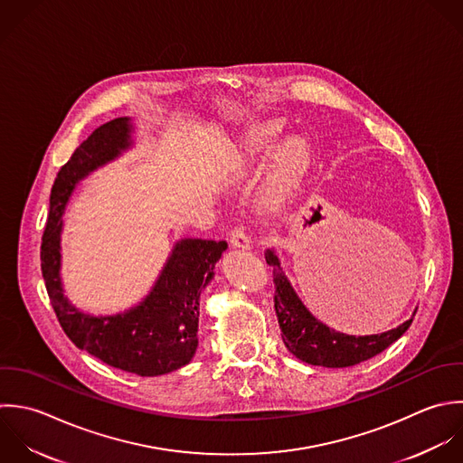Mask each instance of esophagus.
<instances>
[{
  "instance_id": "esophagus-1",
  "label": "esophagus",
  "mask_w": 463,
  "mask_h": 463,
  "mask_svg": "<svg viewBox=\"0 0 463 463\" xmlns=\"http://www.w3.org/2000/svg\"><path fill=\"white\" fill-rule=\"evenodd\" d=\"M231 245H232L234 249H243V250H247V249L252 247V245H250V240H249V236H247V232H245L241 227H236L234 231H231Z\"/></svg>"
}]
</instances>
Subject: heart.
<instances>
[{"label": "heart", "mask_w": 463, "mask_h": 463, "mask_svg": "<svg viewBox=\"0 0 463 463\" xmlns=\"http://www.w3.org/2000/svg\"><path fill=\"white\" fill-rule=\"evenodd\" d=\"M272 135L274 133L270 131L249 140L245 146L247 158H256L258 155L267 151V147L272 142ZM310 158H312L310 140L303 133H294L287 137L278 147L274 156V167H272L270 184L267 191L269 198L274 202L281 200L288 193V189L299 180V176L305 173V169L310 164Z\"/></svg>", "instance_id": "obj_1"}]
</instances>
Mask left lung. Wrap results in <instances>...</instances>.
Returning a JSON list of instances; mask_svg holds the SVG:
<instances>
[{"label": "left lung", "instance_id": "left-lung-1", "mask_svg": "<svg viewBox=\"0 0 463 463\" xmlns=\"http://www.w3.org/2000/svg\"><path fill=\"white\" fill-rule=\"evenodd\" d=\"M267 265L274 269V307L287 350L299 361L323 368H348L364 363L392 346L413 323V316L393 330L375 335H348L317 319L294 290L281 260L274 249L265 252Z\"/></svg>", "mask_w": 463, "mask_h": 463}]
</instances>
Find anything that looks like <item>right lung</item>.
<instances>
[{
	"instance_id": "obj_1",
	"label": "right lung",
	"mask_w": 463,
	"mask_h": 463,
	"mask_svg": "<svg viewBox=\"0 0 463 463\" xmlns=\"http://www.w3.org/2000/svg\"><path fill=\"white\" fill-rule=\"evenodd\" d=\"M135 120L118 117L97 128L61 167L50 193L41 270L52 307L70 341L102 363L140 377L171 373L196 354L200 296L214 278L227 241L180 238L151 290L128 310L93 316L66 296L61 278L62 216L77 185L135 147Z\"/></svg>"
}]
</instances>
